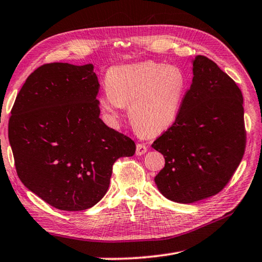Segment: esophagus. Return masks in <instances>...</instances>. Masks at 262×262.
<instances>
[{
    "mask_svg": "<svg viewBox=\"0 0 262 262\" xmlns=\"http://www.w3.org/2000/svg\"><path fill=\"white\" fill-rule=\"evenodd\" d=\"M146 151H147L146 145L142 144V143H137V144H136V155H137V156L144 155Z\"/></svg>",
    "mask_w": 262,
    "mask_h": 262,
    "instance_id": "34e87169",
    "label": "esophagus"
}]
</instances>
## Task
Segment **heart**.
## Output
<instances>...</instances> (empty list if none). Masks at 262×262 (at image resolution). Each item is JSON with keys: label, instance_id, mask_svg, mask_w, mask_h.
I'll list each match as a JSON object with an SVG mask.
<instances>
[{"label": "heart", "instance_id": "1", "mask_svg": "<svg viewBox=\"0 0 262 262\" xmlns=\"http://www.w3.org/2000/svg\"><path fill=\"white\" fill-rule=\"evenodd\" d=\"M106 93L98 103L111 119L128 107L135 129L147 136L159 135L177 120L188 90V78L177 65L143 61L113 66L107 71Z\"/></svg>", "mask_w": 262, "mask_h": 262}]
</instances>
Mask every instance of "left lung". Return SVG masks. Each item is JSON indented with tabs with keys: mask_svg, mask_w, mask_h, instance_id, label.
<instances>
[{
	"mask_svg": "<svg viewBox=\"0 0 262 262\" xmlns=\"http://www.w3.org/2000/svg\"><path fill=\"white\" fill-rule=\"evenodd\" d=\"M192 83L177 120L152 147L165 167L155 182L175 203L191 204L226 187L241 164L246 144L243 95L213 60L197 56Z\"/></svg>",
	"mask_w": 262,
	"mask_h": 262,
	"instance_id": "8db88e82",
	"label": "left lung"
}]
</instances>
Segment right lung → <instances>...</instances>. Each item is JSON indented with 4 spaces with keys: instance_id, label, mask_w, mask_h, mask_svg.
I'll return each mask as SVG.
<instances>
[{
    "instance_id": "right-lung-1",
    "label": "right lung",
    "mask_w": 262,
    "mask_h": 262,
    "mask_svg": "<svg viewBox=\"0 0 262 262\" xmlns=\"http://www.w3.org/2000/svg\"><path fill=\"white\" fill-rule=\"evenodd\" d=\"M93 64L37 68L9 119L15 166L24 185L61 211H83L106 193L112 167L136 145L99 118Z\"/></svg>"
}]
</instances>
